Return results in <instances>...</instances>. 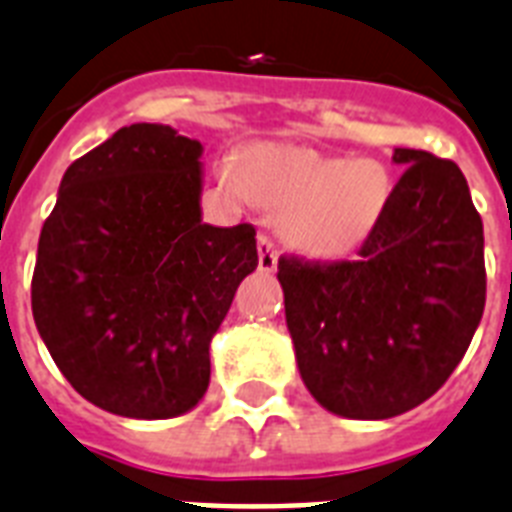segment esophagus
Returning a JSON list of instances; mask_svg holds the SVG:
<instances>
[{"label": "esophagus", "mask_w": 512, "mask_h": 512, "mask_svg": "<svg viewBox=\"0 0 512 512\" xmlns=\"http://www.w3.org/2000/svg\"><path fill=\"white\" fill-rule=\"evenodd\" d=\"M257 265L263 273H273L278 265V249L270 236H257Z\"/></svg>", "instance_id": "esophagus-1"}]
</instances>
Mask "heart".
<instances>
[{
	"instance_id": "b5f03b06",
	"label": "heart",
	"mask_w": 512,
	"mask_h": 512,
	"mask_svg": "<svg viewBox=\"0 0 512 512\" xmlns=\"http://www.w3.org/2000/svg\"><path fill=\"white\" fill-rule=\"evenodd\" d=\"M228 184L278 210L286 239L318 257H342L363 244L392 197L384 162L281 144L244 149Z\"/></svg>"
}]
</instances>
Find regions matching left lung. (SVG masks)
Segmentation results:
<instances>
[{"label": "left lung", "mask_w": 512, "mask_h": 512, "mask_svg": "<svg viewBox=\"0 0 512 512\" xmlns=\"http://www.w3.org/2000/svg\"><path fill=\"white\" fill-rule=\"evenodd\" d=\"M405 173L357 260H278L299 376L328 413L384 421L463 360L486 302L484 226L452 160L394 149Z\"/></svg>", "instance_id": "8db88e82"}]
</instances>
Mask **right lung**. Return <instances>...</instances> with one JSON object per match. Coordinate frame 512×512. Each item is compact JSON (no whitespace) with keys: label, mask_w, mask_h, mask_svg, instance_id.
Instances as JSON below:
<instances>
[{"label":"right lung","mask_w":512,"mask_h":512,"mask_svg":"<svg viewBox=\"0 0 512 512\" xmlns=\"http://www.w3.org/2000/svg\"><path fill=\"white\" fill-rule=\"evenodd\" d=\"M202 144L162 123L115 131L65 170L39 236L33 321L70 386L139 421L189 413L210 342L257 268L255 228L202 223Z\"/></svg>","instance_id":"right-lung-1"}]
</instances>
